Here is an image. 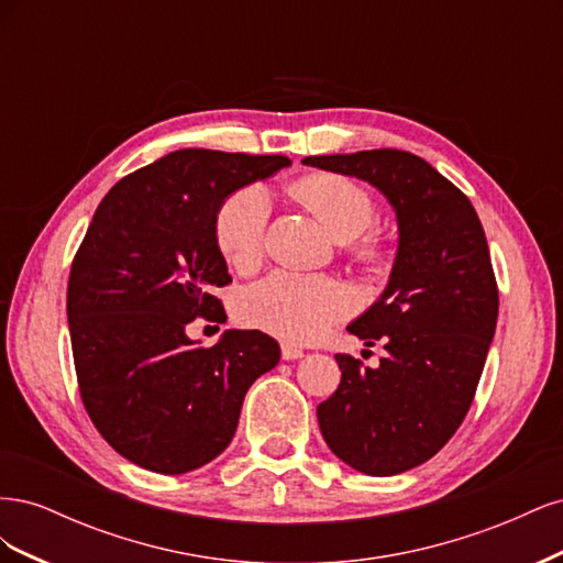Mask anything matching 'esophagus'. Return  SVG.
<instances>
[{
	"label": "esophagus",
	"instance_id": "1",
	"mask_svg": "<svg viewBox=\"0 0 563 563\" xmlns=\"http://www.w3.org/2000/svg\"><path fill=\"white\" fill-rule=\"evenodd\" d=\"M302 356H305L302 350H298L294 345H282V360L294 362V360H302Z\"/></svg>",
	"mask_w": 563,
	"mask_h": 563
}]
</instances>
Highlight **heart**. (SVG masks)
<instances>
[{"instance_id": "heart-1", "label": "heart", "mask_w": 563, "mask_h": 563, "mask_svg": "<svg viewBox=\"0 0 563 563\" xmlns=\"http://www.w3.org/2000/svg\"><path fill=\"white\" fill-rule=\"evenodd\" d=\"M294 192L338 242L356 240L376 220L368 192L343 176L302 178ZM269 209V195L261 185L234 192L218 209L216 244L230 265L249 269L261 261ZM354 253L373 261L380 255V246L373 240H362ZM352 305L350 288L333 277L275 272L244 294L240 317L249 327L288 343H314L352 310Z\"/></svg>"}]
</instances>
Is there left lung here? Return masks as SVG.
Here are the masks:
<instances>
[{"mask_svg": "<svg viewBox=\"0 0 563 563\" xmlns=\"http://www.w3.org/2000/svg\"><path fill=\"white\" fill-rule=\"evenodd\" d=\"M354 176L395 209L399 244L380 298L347 331L385 343L380 366L335 354L343 371L317 406L329 449L371 476L430 460L470 411L498 321V286L482 220L434 166L404 150L305 157Z\"/></svg>", "mask_w": 563, "mask_h": 563, "instance_id": "obj_1", "label": "left lung"}]
</instances>
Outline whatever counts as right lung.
Wrapping results in <instances>:
<instances>
[{
	"instance_id": "1",
	"label": "right lung",
	"mask_w": 563,
	"mask_h": 563,
	"mask_svg": "<svg viewBox=\"0 0 563 563\" xmlns=\"http://www.w3.org/2000/svg\"><path fill=\"white\" fill-rule=\"evenodd\" d=\"M284 155L178 150L119 180L98 203L67 282L81 401L133 465L185 474L223 453L249 387L279 364V343L232 329L213 347L187 335L223 321L213 288L232 282L216 216Z\"/></svg>"
}]
</instances>
